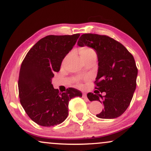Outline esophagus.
<instances>
[{
  "label": "esophagus",
  "mask_w": 151,
  "mask_h": 151,
  "mask_svg": "<svg viewBox=\"0 0 151 151\" xmlns=\"http://www.w3.org/2000/svg\"><path fill=\"white\" fill-rule=\"evenodd\" d=\"M82 96H83V98H84V99H86V98H87V96H86V93H83Z\"/></svg>",
  "instance_id": "obj_1"
}]
</instances>
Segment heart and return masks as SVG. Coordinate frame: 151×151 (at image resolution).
I'll return each instance as SVG.
<instances>
[{"label": "heart", "mask_w": 151, "mask_h": 151, "mask_svg": "<svg viewBox=\"0 0 151 151\" xmlns=\"http://www.w3.org/2000/svg\"><path fill=\"white\" fill-rule=\"evenodd\" d=\"M79 55H80V57L81 60H84V59H86L89 57L91 56H96V53H95L94 50L91 48L88 47H81L80 50H79Z\"/></svg>", "instance_id": "heart-1"}]
</instances>
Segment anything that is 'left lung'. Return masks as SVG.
I'll return each mask as SVG.
<instances>
[{
	"instance_id": "left-lung-1",
	"label": "left lung",
	"mask_w": 151,
	"mask_h": 151,
	"mask_svg": "<svg viewBox=\"0 0 151 151\" xmlns=\"http://www.w3.org/2000/svg\"><path fill=\"white\" fill-rule=\"evenodd\" d=\"M77 45L92 48L97 55L96 89L100 91L96 94H87L89 101H99L104 106L96 116L100 119L120 116L129 107L136 87L138 69L133 55L122 44L106 35L84 34ZM100 92H105L106 95L101 96Z\"/></svg>"
}]
</instances>
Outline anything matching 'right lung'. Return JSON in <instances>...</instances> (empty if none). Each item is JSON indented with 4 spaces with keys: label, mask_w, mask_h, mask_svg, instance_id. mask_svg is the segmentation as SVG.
<instances>
[{
    "label": "right lung",
    "mask_w": 151,
    "mask_h": 151,
    "mask_svg": "<svg viewBox=\"0 0 151 151\" xmlns=\"http://www.w3.org/2000/svg\"><path fill=\"white\" fill-rule=\"evenodd\" d=\"M80 35H48L29 50L20 67L18 79L20 101L26 114L42 126L61 124L68 116L69 101L82 93L74 88L60 93L52 79Z\"/></svg>",
    "instance_id": "right-lung-1"
}]
</instances>
